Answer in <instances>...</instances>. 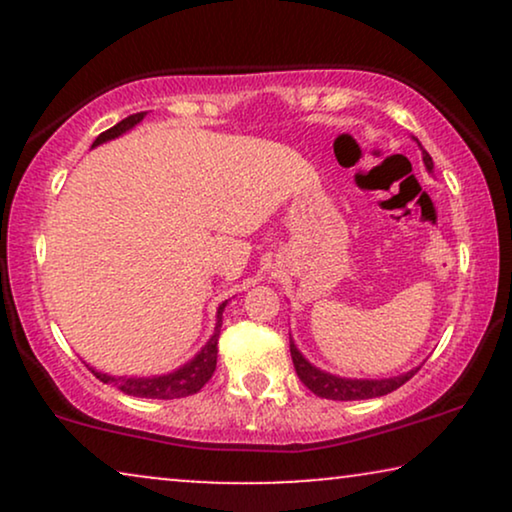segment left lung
I'll return each instance as SVG.
<instances>
[{
	"label": "left lung",
	"instance_id": "8db88e82",
	"mask_svg": "<svg viewBox=\"0 0 512 512\" xmlns=\"http://www.w3.org/2000/svg\"><path fill=\"white\" fill-rule=\"evenodd\" d=\"M417 144H419V139H417ZM422 158H424L426 170L431 172L433 160L429 153L424 151V146H422ZM291 359H293V366H296L300 382H303L305 387L312 391V394L328 398V401H363V398L387 396V394H391V391H396L398 387H403V384L417 373V370H410V373L389 377V380H345V377H335L331 373H324V370L314 368L310 361H305V356L298 352L293 342H291Z\"/></svg>",
	"mask_w": 512,
	"mask_h": 512
}]
</instances>
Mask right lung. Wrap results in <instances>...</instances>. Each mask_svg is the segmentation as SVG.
I'll list each match as a JSON object with an SVG mask.
<instances>
[{
	"label": "right lung",
	"mask_w": 512,
	"mask_h": 512,
	"mask_svg": "<svg viewBox=\"0 0 512 512\" xmlns=\"http://www.w3.org/2000/svg\"><path fill=\"white\" fill-rule=\"evenodd\" d=\"M146 116V111H139V114H132L128 118H123L121 123H116L114 128L104 130L100 137L95 139L93 146L109 142L118 135H123L125 130H130L132 125H137L142 118ZM226 303L219 307V324H216V331L205 347L200 349L198 356L193 361H188L186 366H181L179 370H174L170 375H160V377H111L107 373H97L93 370V375L97 380L104 384H111L118 391L128 396H137V398H160V401H170V398H184V396H193L205 387V384L212 380L214 370H216V356H219V333H221V312Z\"/></svg>",
	"instance_id": "add662e5"
}]
</instances>
